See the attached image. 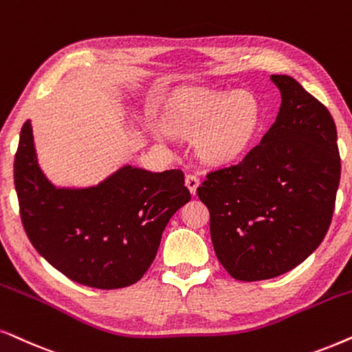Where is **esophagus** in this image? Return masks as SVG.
Returning <instances> with one entry per match:
<instances>
[{
	"label": "esophagus",
	"mask_w": 352,
	"mask_h": 352,
	"mask_svg": "<svg viewBox=\"0 0 352 352\" xmlns=\"http://www.w3.org/2000/svg\"><path fill=\"white\" fill-rule=\"evenodd\" d=\"M185 184H186V186H188V190L191 191V195H195L196 188H198V185H199V179L195 175V173H186Z\"/></svg>",
	"instance_id": "obj_1"
}]
</instances>
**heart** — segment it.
<instances>
[{
	"label": "heart",
	"mask_w": 352,
	"mask_h": 352,
	"mask_svg": "<svg viewBox=\"0 0 352 352\" xmlns=\"http://www.w3.org/2000/svg\"><path fill=\"white\" fill-rule=\"evenodd\" d=\"M166 122L172 132L196 137L204 162L225 164L250 146L261 125V106L250 91L193 88L173 101Z\"/></svg>",
	"instance_id": "heart-1"
}]
</instances>
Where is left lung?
<instances>
[{"label": "left lung", "instance_id": "8db88e82", "mask_svg": "<svg viewBox=\"0 0 352 352\" xmlns=\"http://www.w3.org/2000/svg\"><path fill=\"white\" fill-rule=\"evenodd\" d=\"M272 82L282 106L261 143L208 172L196 190L209 209L217 259L241 282L278 277L306 261L329 232L340 185L330 111L293 77Z\"/></svg>", "mask_w": 352, "mask_h": 352}]
</instances>
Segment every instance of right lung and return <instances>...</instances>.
<instances>
[{
	"mask_svg": "<svg viewBox=\"0 0 352 352\" xmlns=\"http://www.w3.org/2000/svg\"><path fill=\"white\" fill-rule=\"evenodd\" d=\"M14 185L35 250L67 278L100 289L137 283L167 222L191 199L180 168L153 173L125 166L93 188H54L36 162L30 120L21 130Z\"/></svg>",
	"mask_w": 352,
	"mask_h": 352,
	"instance_id": "add662e5",
	"label": "right lung"
}]
</instances>
